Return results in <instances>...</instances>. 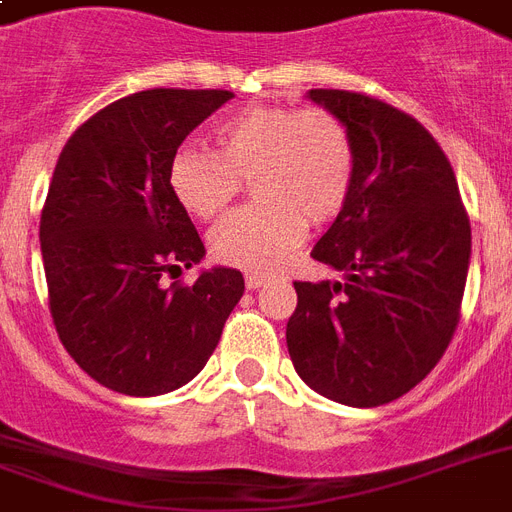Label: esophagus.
Returning <instances> with one entry per match:
<instances>
[{
	"label": "esophagus",
	"instance_id": "esophagus-1",
	"mask_svg": "<svg viewBox=\"0 0 512 512\" xmlns=\"http://www.w3.org/2000/svg\"><path fill=\"white\" fill-rule=\"evenodd\" d=\"M265 276H260V273H247V279H244V284H247L249 292H255V289H260L265 284Z\"/></svg>",
	"mask_w": 512,
	"mask_h": 512
}]
</instances>
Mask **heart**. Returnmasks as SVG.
Wrapping results in <instances>:
<instances>
[{
	"label": "heart",
	"mask_w": 512,
	"mask_h": 512,
	"mask_svg": "<svg viewBox=\"0 0 512 512\" xmlns=\"http://www.w3.org/2000/svg\"><path fill=\"white\" fill-rule=\"evenodd\" d=\"M217 154L177 148L170 162L175 199L199 220H212L252 177L260 204L233 212L209 233L217 263L271 271L305 239L308 220L329 223L353 191L356 148L348 127L327 108L247 106L215 130Z\"/></svg>",
	"instance_id": "heart-1"
}]
</instances>
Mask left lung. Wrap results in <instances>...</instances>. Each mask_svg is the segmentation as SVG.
I'll list each match as a JSON object with an SVG mask.
<instances>
[{
    "label": "left lung",
    "mask_w": 512,
    "mask_h": 512,
    "mask_svg": "<svg viewBox=\"0 0 512 512\" xmlns=\"http://www.w3.org/2000/svg\"><path fill=\"white\" fill-rule=\"evenodd\" d=\"M308 100L345 122L356 177L311 252L342 281H295L287 348L308 388L369 409L409 393L452 342L470 220L452 164L417 119L348 90Z\"/></svg>",
    "instance_id": "8db88e82"
}]
</instances>
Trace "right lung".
<instances>
[{"label": "right lung", "mask_w": 512, "mask_h": 512, "mask_svg": "<svg viewBox=\"0 0 512 512\" xmlns=\"http://www.w3.org/2000/svg\"><path fill=\"white\" fill-rule=\"evenodd\" d=\"M228 90H143L116 100L68 138L42 209L44 276L63 348L103 388L162 396L183 388L217 348L244 295L236 268L191 287L164 276L207 255L170 188L188 135Z\"/></svg>", "instance_id": "add662e5"}]
</instances>
